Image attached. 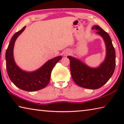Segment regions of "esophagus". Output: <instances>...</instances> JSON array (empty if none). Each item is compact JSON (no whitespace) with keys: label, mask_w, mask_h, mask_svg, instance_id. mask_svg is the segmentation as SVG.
<instances>
[{"label":"esophagus","mask_w":124,"mask_h":124,"mask_svg":"<svg viewBox=\"0 0 124 124\" xmlns=\"http://www.w3.org/2000/svg\"><path fill=\"white\" fill-rule=\"evenodd\" d=\"M70 54V51H67L66 52H64V55H67V54Z\"/></svg>","instance_id":"esophagus-1"}]
</instances>
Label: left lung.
Returning a JSON list of instances; mask_svg holds the SVG:
<instances>
[{
	"instance_id": "left-lung-1",
	"label": "left lung",
	"mask_w": 124,
	"mask_h": 124,
	"mask_svg": "<svg viewBox=\"0 0 124 124\" xmlns=\"http://www.w3.org/2000/svg\"><path fill=\"white\" fill-rule=\"evenodd\" d=\"M96 34L102 37L106 47L104 60L99 66L92 68L77 58L68 56L70 60V70L74 82L79 86L86 89H97L101 87L112 76L115 67V51L112 40L107 33L99 26H93Z\"/></svg>"
}]
</instances>
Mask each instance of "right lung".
Masks as SVG:
<instances>
[{"label": "right lung", "instance_id": "add662e5", "mask_svg": "<svg viewBox=\"0 0 124 124\" xmlns=\"http://www.w3.org/2000/svg\"><path fill=\"white\" fill-rule=\"evenodd\" d=\"M25 28L26 26L11 38L5 54L7 70L10 80L17 87L26 91H35L43 89L48 85L52 69L61 59L62 56H57L47 61L40 68L33 72L21 70L15 61L14 47L16 40Z\"/></svg>", "mask_w": 124, "mask_h": 124}]
</instances>
